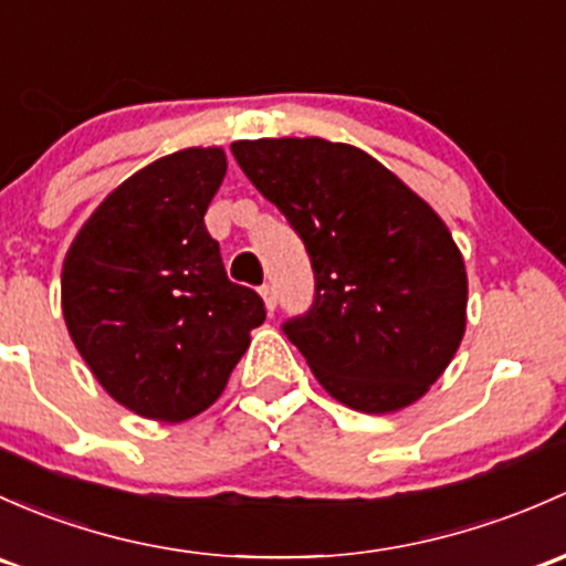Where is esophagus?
I'll use <instances>...</instances> for the list:
<instances>
[{"label": "esophagus", "mask_w": 566, "mask_h": 566, "mask_svg": "<svg viewBox=\"0 0 566 566\" xmlns=\"http://www.w3.org/2000/svg\"><path fill=\"white\" fill-rule=\"evenodd\" d=\"M260 295H263V301H265V308H268V314H273V312H276V290H273L271 284H263V287H260Z\"/></svg>", "instance_id": "1"}]
</instances>
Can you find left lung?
I'll list each match as a JSON object with an SVG mask.
<instances>
[{
	"label": "left lung",
	"mask_w": 566,
	"mask_h": 566,
	"mask_svg": "<svg viewBox=\"0 0 566 566\" xmlns=\"http://www.w3.org/2000/svg\"><path fill=\"white\" fill-rule=\"evenodd\" d=\"M230 151L312 258V306L282 331L319 385L358 412L418 401L467 328V268L448 224L347 143L263 138Z\"/></svg>",
	"instance_id": "left-lung-1"
}]
</instances>
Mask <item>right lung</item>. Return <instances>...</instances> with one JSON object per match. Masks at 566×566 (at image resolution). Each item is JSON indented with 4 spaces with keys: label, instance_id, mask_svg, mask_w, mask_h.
<instances>
[{
    "label": "right lung",
    "instance_id": "add662e5",
    "mask_svg": "<svg viewBox=\"0 0 566 566\" xmlns=\"http://www.w3.org/2000/svg\"><path fill=\"white\" fill-rule=\"evenodd\" d=\"M222 148H184L116 187L75 235L62 312L81 358L122 407L181 423L222 396L265 303L228 279L206 211Z\"/></svg>",
    "mask_w": 566,
    "mask_h": 566
}]
</instances>
